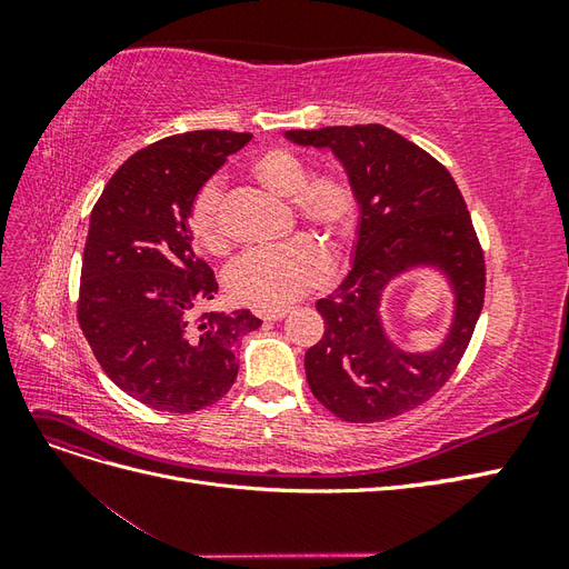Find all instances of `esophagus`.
Instances as JSON below:
<instances>
[{
  "label": "esophagus",
  "mask_w": 569,
  "mask_h": 569,
  "mask_svg": "<svg viewBox=\"0 0 569 569\" xmlns=\"http://www.w3.org/2000/svg\"><path fill=\"white\" fill-rule=\"evenodd\" d=\"M287 313H289L287 308H280V311H263L261 318H263L266 322H274V320H282Z\"/></svg>",
  "instance_id": "obj_1"
}]
</instances>
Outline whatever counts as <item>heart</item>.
<instances>
[{
	"mask_svg": "<svg viewBox=\"0 0 569 569\" xmlns=\"http://www.w3.org/2000/svg\"><path fill=\"white\" fill-rule=\"evenodd\" d=\"M249 176L272 197L291 201L297 218L311 228L330 247H339L356 228V189L339 170H325L311 176L306 159L289 149H266L249 163ZM189 230L194 242L211 251H228V234L220 218V184L209 182L197 194L189 209ZM327 256L311 242L299 237L291 242L253 251L237 261L228 272V295L242 306L258 311H280L318 287L327 278Z\"/></svg>",
	"mask_w": 569,
	"mask_h": 569,
	"instance_id": "1",
	"label": "heart"
}]
</instances>
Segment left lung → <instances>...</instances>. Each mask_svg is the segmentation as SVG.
Masks as SVG:
<instances>
[{"mask_svg":"<svg viewBox=\"0 0 569 569\" xmlns=\"http://www.w3.org/2000/svg\"><path fill=\"white\" fill-rule=\"evenodd\" d=\"M299 147L330 149L356 189L351 270L316 308L322 339L306 351L316 399L347 422H380L422 406L468 349L485 303V256L456 180L437 159L385 126L287 130ZM427 269L452 291V320L432 350L410 352L386 330L393 279Z\"/></svg>","mask_w":569,"mask_h":569,"instance_id":"left-lung-1","label":"left lung"}]
</instances>
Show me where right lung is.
<instances>
[{"label":"right lung","mask_w":569,"mask_h":569,"mask_svg":"<svg viewBox=\"0 0 569 569\" xmlns=\"http://www.w3.org/2000/svg\"><path fill=\"white\" fill-rule=\"evenodd\" d=\"M249 132L170 134L120 166L90 216L78 320L109 380L153 410L194 412L237 380V343L258 330L247 308L192 311L218 291L197 258L189 209Z\"/></svg>","instance_id":"add662e5"}]
</instances>
